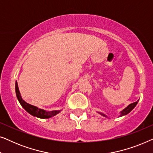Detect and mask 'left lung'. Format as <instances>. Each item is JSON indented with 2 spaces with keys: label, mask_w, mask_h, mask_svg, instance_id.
Instances as JSON below:
<instances>
[{
  "label": "left lung",
  "mask_w": 153,
  "mask_h": 153,
  "mask_svg": "<svg viewBox=\"0 0 153 153\" xmlns=\"http://www.w3.org/2000/svg\"><path fill=\"white\" fill-rule=\"evenodd\" d=\"M138 102H139V100H137V102H134V103H131V104H129L128 106H127L126 108H124V109H123L122 111L120 112V116H125V115H127V114H129V112L131 111V110L133 109L136 106V105H137V103H138ZM100 114L102 115V116H104V117H107L106 116L105 114H102V113H100Z\"/></svg>",
  "instance_id": "8db88e82"
}]
</instances>
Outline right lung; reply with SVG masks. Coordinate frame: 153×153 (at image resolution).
I'll use <instances>...</instances> for the list:
<instances>
[{"label":"right lung","mask_w":153,"mask_h":153,"mask_svg":"<svg viewBox=\"0 0 153 153\" xmlns=\"http://www.w3.org/2000/svg\"><path fill=\"white\" fill-rule=\"evenodd\" d=\"M15 91H16V97L19 102L21 105L22 106V107L27 112L29 113L30 115H32L33 116L37 117L39 118H49L52 116H56V114H59L61 110H56V111H47L42 109V108H39L37 106H35L31 104L27 103L26 102H25L24 100L22 99V96H21L18 87V83L16 81L15 83Z\"/></svg>","instance_id":"obj_1"}]
</instances>
